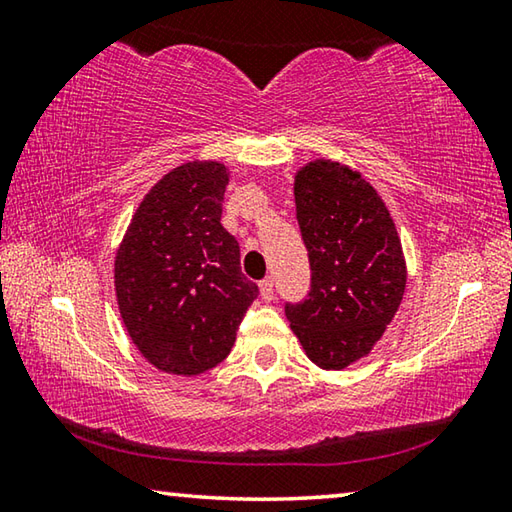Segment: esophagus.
<instances>
[{
    "instance_id": "obj_1",
    "label": "esophagus",
    "mask_w": 512,
    "mask_h": 512,
    "mask_svg": "<svg viewBox=\"0 0 512 512\" xmlns=\"http://www.w3.org/2000/svg\"><path fill=\"white\" fill-rule=\"evenodd\" d=\"M259 296H262V300H273L275 298V289H273L271 277H266V280L259 282Z\"/></svg>"
}]
</instances>
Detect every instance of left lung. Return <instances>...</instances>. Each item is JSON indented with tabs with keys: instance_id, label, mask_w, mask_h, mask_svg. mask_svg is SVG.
Instances as JSON below:
<instances>
[{
	"instance_id": "obj_1",
	"label": "left lung",
	"mask_w": 512,
	"mask_h": 512,
	"mask_svg": "<svg viewBox=\"0 0 512 512\" xmlns=\"http://www.w3.org/2000/svg\"><path fill=\"white\" fill-rule=\"evenodd\" d=\"M296 219L311 284L284 314L316 366L341 370L366 357L400 307V237L370 183L329 160L309 162L296 176Z\"/></svg>"
}]
</instances>
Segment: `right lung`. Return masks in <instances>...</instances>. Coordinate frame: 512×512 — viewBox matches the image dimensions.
I'll return each mask as SVG.
<instances>
[{
    "mask_svg": "<svg viewBox=\"0 0 512 512\" xmlns=\"http://www.w3.org/2000/svg\"><path fill=\"white\" fill-rule=\"evenodd\" d=\"M228 171L189 162L137 207L115 262L117 302L133 343L155 368L198 375L230 354L259 296L239 244L221 225Z\"/></svg>",
    "mask_w": 512,
    "mask_h": 512,
    "instance_id": "right-lung-1",
    "label": "right lung"
}]
</instances>
